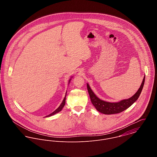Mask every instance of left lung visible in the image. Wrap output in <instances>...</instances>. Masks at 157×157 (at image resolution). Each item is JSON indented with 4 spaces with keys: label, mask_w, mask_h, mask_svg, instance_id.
<instances>
[{
    "label": "left lung",
    "mask_w": 157,
    "mask_h": 157,
    "mask_svg": "<svg viewBox=\"0 0 157 157\" xmlns=\"http://www.w3.org/2000/svg\"><path fill=\"white\" fill-rule=\"evenodd\" d=\"M145 80V76L143 78V82L140 88L137 90V92L134 95L129 98L122 100L118 102L111 103L106 101L100 99L90 89V85L87 83V89L88 93L90 94V101L92 105L94 106L95 109L98 111L104 114L110 115V114H114L118 113L120 112H123V111L126 110L128 108H129L134 102H135L137 99L138 98L141 90H143Z\"/></svg>",
    "instance_id": "1"
}]
</instances>
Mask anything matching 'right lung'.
Returning <instances> with one entry per match:
<instances>
[{"instance_id": "obj_1", "label": "right lung", "mask_w": 157, "mask_h": 157, "mask_svg": "<svg viewBox=\"0 0 157 157\" xmlns=\"http://www.w3.org/2000/svg\"><path fill=\"white\" fill-rule=\"evenodd\" d=\"M71 78H72V77H71ZM71 80V78H70V79H69V82H68V84H69ZM67 92H66V94H65V98H64V99L63 100V101H62V103H61V104H60V105L59 106V108H58L57 109H56V110H55L54 112H52V113H50L49 115H48L46 116L45 117H51V116H52V115H54V114H56V113H58V112H59L60 111H62V109H63V108L64 107V106H65V101H66V96H67Z\"/></svg>"}]
</instances>
